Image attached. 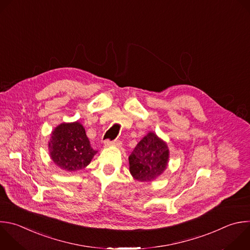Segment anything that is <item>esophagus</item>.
Listing matches in <instances>:
<instances>
[{"mask_svg":"<svg viewBox=\"0 0 250 250\" xmlns=\"http://www.w3.org/2000/svg\"><path fill=\"white\" fill-rule=\"evenodd\" d=\"M118 144V141L114 140V141H110V140H105L104 141V146L106 147H109V146H113V145H117Z\"/></svg>","mask_w":250,"mask_h":250,"instance_id":"1","label":"esophagus"}]
</instances>
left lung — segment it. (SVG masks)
<instances>
[{
	"label": "left lung",
	"instance_id": "left-lung-1",
	"mask_svg": "<svg viewBox=\"0 0 250 250\" xmlns=\"http://www.w3.org/2000/svg\"><path fill=\"white\" fill-rule=\"evenodd\" d=\"M169 147L155 132H148L128 157L129 172L138 182H152L167 169Z\"/></svg>",
	"mask_w": 250,
	"mask_h": 250
}]
</instances>
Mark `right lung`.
<instances>
[{
  "label": "right lung",
  "instance_id": "1",
  "mask_svg": "<svg viewBox=\"0 0 250 250\" xmlns=\"http://www.w3.org/2000/svg\"><path fill=\"white\" fill-rule=\"evenodd\" d=\"M48 146L55 165L67 172L84 169L97 153L90 146L85 129L79 122L62 123L56 126Z\"/></svg>",
  "mask_w": 250,
  "mask_h": 250
}]
</instances>
